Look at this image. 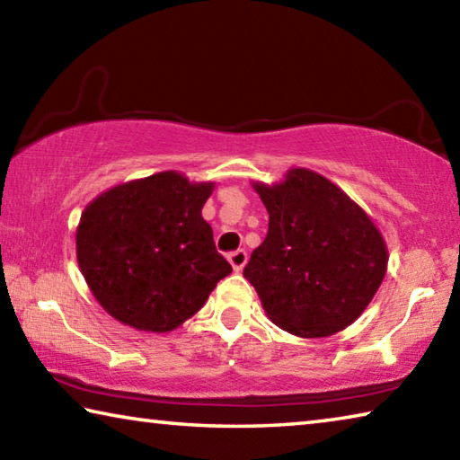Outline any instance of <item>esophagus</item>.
<instances>
[{
    "mask_svg": "<svg viewBox=\"0 0 460 460\" xmlns=\"http://www.w3.org/2000/svg\"><path fill=\"white\" fill-rule=\"evenodd\" d=\"M229 263H231V268L235 270V271L243 270L245 263H247V252H245V249H237V252L229 253Z\"/></svg>",
    "mask_w": 460,
    "mask_h": 460,
    "instance_id": "34e87169",
    "label": "esophagus"
}]
</instances>
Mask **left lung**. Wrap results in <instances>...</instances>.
Returning <instances> with one entry per match:
<instances>
[{
	"label": "left lung",
	"instance_id": "1",
	"mask_svg": "<svg viewBox=\"0 0 460 460\" xmlns=\"http://www.w3.org/2000/svg\"><path fill=\"white\" fill-rule=\"evenodd\" d=\"M252 186L270 225L243 278L268 318L302 339L347 329L369 306L387 271V245L376 221L308 168H290L282 181Z\"/></svg>",
	"mask_w": 460,
	"mask_h": 460
}]
</instances>
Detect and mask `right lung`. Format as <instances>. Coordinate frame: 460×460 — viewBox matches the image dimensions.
Segmentation results:
<instances>
[{
  "label": "right lung",
  "mask_w": 460,
  "mask_h": 460,
  "mask_svg": "<svg viewBox=\"0 0 460 460\" xmlns=\"http://www.w3.org/2000/svg\"><path fill=\"white\" fill-rule=\"evenodd\" d=\"M215 182L164 170L93 199L76 227V261L109 316L170 332L205 305L231 266L217 253L202 207Z\"/></svg>",
  "instance_id": "1"
}]
</instances>
